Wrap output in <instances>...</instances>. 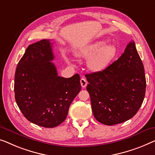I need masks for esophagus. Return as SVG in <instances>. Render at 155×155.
Returning a JSON list of instances; mask_svg holds the SVG:
<instances>
[{
    "label": "esophagus",
    "instance_id": "esophagus-1",
    "mask_svg": "<svg viewBox=\"0 0 155 155\" xmlns=\"http://www.w3.org/2000/svg\"><path fill=\"white\" fill-rule=\"evenodd\" d=\"M80 82H81V87H86V85L87 84V81L85 80L84 78H81Z\"/></svg>",
    "mask_w": 155,
    "mask_h": 155
}]
</instances>
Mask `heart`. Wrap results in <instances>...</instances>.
Here are the masks:
<instances>
[{
    "instance_id": "obj_1",
    "label": "heart",
    "mask_w": 155,
    "mask_h": 155,
    "mask_svg": "<svg viewBox=\"0 0 155 155\" xmlns=\"http://www.w3.org/2000/svg\"><path fill=\"white\" fill-rule=\"evenodd\" d=\"M107 40L95 41L81 49L77 54L82 58H89L87 66L93 71L105 70L117 55V47L114 44H107Z\"/></svg>"
}]
</instances>
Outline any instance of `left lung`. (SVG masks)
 I'll use <instances>...</instances> for the list:
<instances>
[{
  "label": "left lung",
  "mask_w": 155,
  "mask_h": 155,
  "mask_svg": "<svg viewBox=\"0 0 155 155\" xmlns=\"http://www.w3.org/2000/svg\"><path fill=\"white\" fill-rule=\"evenodd\" d=\"M92 110L97 120L107 125L134 116L143 101L146 80L143 64L134 41L123 54L102 71L85 74Z\"/></svg>",
  "instance_id": "left-lung-1"
}]
</instances>
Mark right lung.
<instances>
[{
    "label": "right lung",
    "instance_id": "obj_1",
    "mask_svg": "<svg viewBox=\"0 0 155 155\" xmlns=\"http://www.w3.org/2000/svg\"><path fill=\"white\" fill-rule=\"evenodd\" d=\"M48 40L29 45L15 71V94L18 108L30 122L53 128L66 119L69 108L80 92L78 74L70 78L58 76Z\"/></svg>",
    "mask_w": 155,
    "mask_h": 155
}]
</instances>
